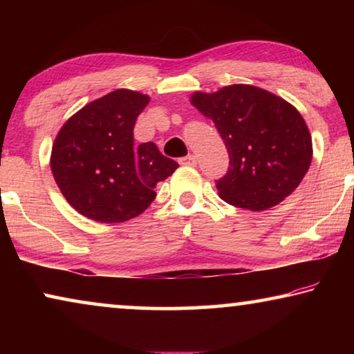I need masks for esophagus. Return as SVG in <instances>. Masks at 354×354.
Listing matches in <instances>:
<instances>
[{
    "mask_svg": "<svg viewBox=\"0 0 354 354\" xmlns=\"http://www.w3.org/2000/svg\"><path fill=\"white\" fill-rule=\"evenodd\" d=\"M178 162H180L182 166H195L196 159H195V156H193V154H188V156H183V158L178 159Z\"/></svg>",
    "mask_w": 354,
    "mask_h": 354,
    "instance_id": "1",
    "label": "esophagus"
}]
</instances>
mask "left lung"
<instances>
[{
  "label": "left lung",
  "mask_w": 354,
  "mask_h": 354,
  "mask_svg": "<svg viewBox=\"0 0 354 354\" xmlns=\"http://www.w3.org/2000/svg\"><path fill=\"white\" fill-rule=\"evenodd\" d=\"M190 101L214 122L229 153V171L216 182L222 200L266 211L292 195L313 159L311 133L295 106L245 84L196 91Z\"/></svg>",
  "instance_id": "1"
}]
</instances>
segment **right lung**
<instances>
[{"label": "right lung", "instance_id": "add662e5", "mask_svg": "<svg viewBox=\"0 0 354 354\" xmlns=\"http://www.w3.org/2000/svg\"><path fill=\"white\" fill-rule=\"evenodd\" d=\"M149 96L119 88L91 101L62 125L51 149V172L67 203L88 219H133L156 198L158 182L178 164L153 142L133 147V127Z\"/></svg>", "mask_w": 354, "mask_h": 354}]
</instances>
